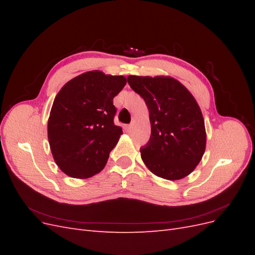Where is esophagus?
Instances as JSON below:
<instances>
[{"label":"esophagus","mask_w":255,"mask_h":255,"mask_svg":"<svg viewBox=\"0 0 255 255\" xmlns=\"http://www.w3.org/2000/svg\"><path fill=\"white\" fill-rule=\"evenodd\" d=\"M132 128H133L132 125H128V126H127V127H126V129L128 130V132H130V130H132Z\"/></svg>","instance_id":"34e87169"}]
</instances>
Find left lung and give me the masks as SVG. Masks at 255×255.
<instances>
[{
  "label": "left lung",
  "instance_id": "8db88e82",
  "mask_svg": "<svg viewBox=\"0 0 255 255\" xmlns=\"http://www.w3.org/2000/svg\"><path fill=\"white\" fill-rule=\"evenodd\" d=\"M128 83L149 110L151 136L140 149L143 164L165 180L187 176L202 159L206 146L204 119L196 99L171 76L128 75Z\"/></svg>",
  "mask_w": 255,
  "mask_h": 255
}]
</instances>
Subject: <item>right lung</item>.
Masks as SVG:
<instances>
[{"label":"right lung","instance_id":"right-lung-1","mask_svg":"<svg viewBox=\"0 0 255 255\" xmlns=\"http://www.w3.org/2000/svg\"><path fill=\"white\" fill-rule=\"evenodd\" d=\"M123 75L92 70L66 83L56 95L48 120L54 160L74 179H88L105 167L122 135L114 125L113 100L126 86Z\"/></svg>","mask_w":255,"mask_h":255}]
</instances>
